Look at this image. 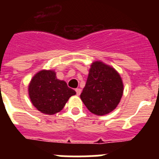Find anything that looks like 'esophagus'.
I'll use <instances>...</instances> for the list:
<instances>
[{
  "mask_svg": "<svg viewBox=\"0 0 159 159\" xmlns=\"http://www.w3.org/2000/svg\"><path fill=\"white\" fill-rule=\"evenodd\" d=\"M75 92H76L77 95H80L81 93V89L80 88H77V89H75Z\"/></svg>",
  "mask_w": 159,
  "mask_h": 159,
  "instance_id": "obj_1",
  "label": "esophagus"
}]
</instances>
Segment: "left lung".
Returning <instances> with one entry per match:
<instances>
[{
    "label": "left lung",
    "instance_id": "1",
    "mask_svg": "<svg viewBox=\"0 0 159 159\" xmlns=\"http://www.w3.org/2000/svg\"><path fill=\"white\" fill-rule=\"evenodd\" d=\"M123 94V83L113 67L102 61L91 64L80 99L92 113L104 116L117 107Z\"/></svg>",
    "mask_w": 159,
    "mask_h": 159
}]
</instances>
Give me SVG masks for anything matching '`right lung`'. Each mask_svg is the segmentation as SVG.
<instances>
[{"mask_svg": "<svg viewBox=\"0 0 159 159\" xmlns=\"http://www.w3.org/2000/svg\"><path fill=\"white\" fill-rule=\"evenodd\" d=\"M29 95L33 106L46 115H54L62 110L69 98L76 92L67 83L57 78L54 70L36 73L29 84Z\"/></svg>", "mask_w": 159, "mask_h": 159, "instance_id": "add662e5", "label": "right lung"}]
</instances>
